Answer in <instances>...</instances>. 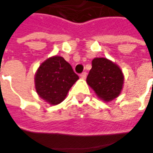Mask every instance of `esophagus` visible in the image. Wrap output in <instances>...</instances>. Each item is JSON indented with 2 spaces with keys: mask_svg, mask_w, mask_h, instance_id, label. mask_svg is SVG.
I'll list each match as a JSON object with an SVG mask.
<instances>
[{
  "mask_svg": "<svg viewBox=\"0 0 153 153\" xmlns=\"http://www.w3.org/2000/svg\"><path fill=\"white\" fill-rule=\"evenodd\" d=\"M80 76L82 78V79H85L86 77H87V72H82V73H81V75H80Z\"/></svg>",
  "mask_w": 153,
  "mask_h": 153,
  "instance_id": "obj_1",
  "label": "esophagus"
}]
</instances>
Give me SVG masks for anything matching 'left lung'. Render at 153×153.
<instances>
[{
  "label": "left lung",
  "instance_id": "1",
  "mask_svg": "<svg viewBox=\"0 0 153 153\" xmlns=\"http://www.w3.org/2000/svg\"><path fill=\"white\" fill-rule=\"evenodd\" d=\"M87 82L101 100L111 101L121 93L123 75L120 68L109 59L95 58L92 61Z\"/></svg>",
  "mask_w": 153,
  "mask_h": 153
}]
</instances>
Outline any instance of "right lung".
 I'll return each instance as SVG.
<instances>
[{
	"mask_svg": "<svg viewBox=\"0 0 153 153\" xmlns=\"http://www.w3.org/2000/svg\"><path fill=\"white\" fill-rule=\"evenodd\" d=\"M71 65L59 56H53L43 62L36 74V89L51 105L62 102L68 91L78 79Z\"/></svg>",
	"mask_w": 153,
	"mask_h": 153,
	"instance_id": "add662e5",
	"label": "right lung"
}]
</instances>
